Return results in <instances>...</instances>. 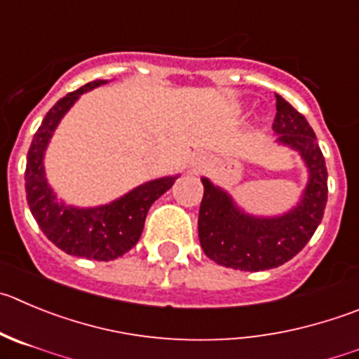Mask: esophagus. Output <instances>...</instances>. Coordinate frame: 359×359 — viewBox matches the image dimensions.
Wrapping results in <instances>:
<instances>
[{"mask_svg":"<svg viewBox=\"0 0 359 359\" xmlns=\"http://www.w3.org/2000/svg\"><path fill=\"white\" fill-rule=\"evenodd\" d=\"M207 166V159L205 157H196V159H193V168L198 170V172H202L203 168Z\"/></svg>","mask_w":359,"mask_h":359,"instance_id":"1","label":"esophagus"}]
</instances>
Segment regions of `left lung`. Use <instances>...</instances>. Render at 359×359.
<instances>
[{
    "label": "left lung",
    "mask_w": 359,
    "mask_h": 359,
    "mask_svg": "<svg viewBox=\"0 0 359 359\" xmlns=\"http://www.w3.org/2000/svg\"><path fill=\"white\" fill-rule=\"evenodd\" d=\"M276 95L273 129L278 142L299 150L310 180L299 205L280 217H253L241 212L225 191L203 182L198 236L205 255L219 266L266 271L289 262L316 233L327 202L326 161L316 133L303 115Z\"/></svg>",
    "instance_id": "obj_1"
}]
</instances>
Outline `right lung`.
<instances>
[{
  "instance_id": "1",
  "label": "right lung",
  "mask_w": 359,
  "mask_h": 359,
  "mask_svg": "<svg viewBox=\"0 0 359 359\" xmlns=\"http://www.w3.org/2000/svg\"><path fill=\"white\" fill-rule=\"evenodd\" d=\"M106 81L86 83L63 99L43 116L42 126L33 136L26 163V200L29 210L53 244L69 255L93 260H115L138 243L150 205L170 189L177 177H164L136 187L116 202L95 209H74L56 200L43 177V150L62 116L81 93L104 85Z\"/></svg>"
}]
</instances>
